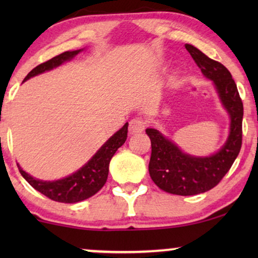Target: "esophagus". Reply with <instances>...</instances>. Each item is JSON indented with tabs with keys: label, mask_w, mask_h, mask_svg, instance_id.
Instances as JSON below:
<instances>
[{
	"label": "esophagus",
	"mask_w": 258,
	"mask_h": 258,
	"mask_svg": "<svg viewBox=\"0 0 258 258\" xmlns=\"http://www.w3.org/2000/svg\"><path fill=\"white\" fill-rule=\"evenodd\" d=\"M144 129H146V121H144L143 118L141 117L133 118L129 123V130L132 134L142 133Z\"/></svg>",
	"instance_id": "34e87169"
}]
</instances>
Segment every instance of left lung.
<instances>
[{"label":"left lung","mask_w":258,"mask_h":258,"mask_svg":"<svg viewBox=\"0 0 258 258\" xmlns=\"http://www.w3.org/2000/svg\"><path fill=\"white\" fill-rule=\"evenodd\" d=\"M185 49L206 79L213 82L220 101L229 115V135L225 143L209 156L186 154L174 141L157 129H146L151 141L149 174L158 188L169 194L191 196L216 186L238 156L242 146L243 103L231 74L191 44Z\"/></svg>","instance_id":"8db88e82"}]
</instances>
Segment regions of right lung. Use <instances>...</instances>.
Instances as JSON below:
<instances>
[{
  "label": "right lung",
  "instance_id": "obj_1",
  "mask_svg": "<svg viewBox=\"0 0 258 258\" xmlns=\"http://www.w3.org/2000/svg\"><path fill=\"white\" fill-rule=\"evenodd\" d=\"M82 51L83 49H79V50L64 51L55 56L31 70L23 80V82L40 74L57 68L63 63L72 61L77 54ZM126 136H128V122L118 132H116L82 168L73 172L72 175L61 179H56V181H43V179L35 178L24 171L19 163H17V167L23 178L34 189L43 194L48 199L61 203H77L94 196L105 184L111 157L114 156L118 148L124 144Z\"/></svg>",
  "mask_w": 258,
  "mask_h": 258
}]
</instances>
